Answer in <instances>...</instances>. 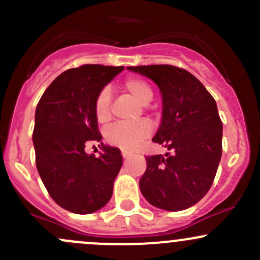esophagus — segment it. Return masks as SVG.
<instances>
[{
  "instance_id": "obj_1",
  "label": "esophagus",
  "mask_w": 260,
  "mask_h": 260,
  "mask_svg": "<svg viewBox=\"0 0 260 260\" xmlns=\"http://www.w3.org/2000/svg\"><path fill=\"white\" fill-rule=\"evenodd\" d=\"M122 156H123V158L127 159V158H129V157H131V153L128 151H122Z\"/></svg>"
}]
</instances>
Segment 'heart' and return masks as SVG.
Here are the masks:
<instances>
[{
  "label": "heart",
  "instance_id": "1",
  "mask_svg": "<svg viewBox=\"0 0 260 260\" xmlns=\"http://www.w3.org/2000/svg\"><path fill=\"white\" fill-rule=\"evenodd\" d=\"M125 93L129 94L135 101L146 106L152 101L153 91L147 81L140 78H131L123 84ZM94 113L99 123H107L111 120V94L108 89H104L96 96L94 104ZM151 135V125L146 120H140L133 124L118 123L109 128L106 133V138L111 145L119 147L125 151H132L137 148L143 141L147 140Z\"/></svg>",
  "mask_w": 260,
  "mask_h": 260
}]
</instances>
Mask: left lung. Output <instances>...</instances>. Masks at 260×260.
<instances>
[{"instance_id": "8db88e82", "label": "left lung", "mask_w": 260, "mask_h": 260, "mask_svg": "<svg viewBox=\"0 0 260 260\" xmlns=\"http://www.w3.org/2000/svg\"><path fill=\"white\" fill-rule=\"evenodd\" d=\"M158 86L162 119L152 141L171 153L147 157L140 180L151 205L167 211L191 208L210 190L221 158L222 123L216 102L198 78L172 65L128 67Z\"/></svg>"}]
</instances>
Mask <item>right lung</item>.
<instances>
[{
    "mask_svg": "<svg viewBox=\"0 0 260 260\" xmlns=\"http://www.w3.org/2000/svg\"><path fill=\"white\" fill-rule=\"evenodd\" d=\"M124 67L86 64L61 73L48 86L35 112L32 142L36 167L52 200L74 214L107 205L122 167L119 148L101 142L99 157L85 146L101 142L94 104Z\"/></svg>",
    "mask_w": 260,
    "mask_h": 260,
    "instance_id": "obj_1",
    "label": "right lung"
}]
</instances>
